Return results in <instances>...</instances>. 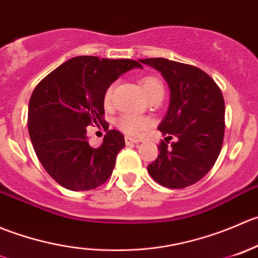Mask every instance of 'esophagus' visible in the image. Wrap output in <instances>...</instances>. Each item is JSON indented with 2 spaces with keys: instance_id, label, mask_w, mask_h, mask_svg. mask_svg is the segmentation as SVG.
I'll return each instance as SVG.
<instances>
[{
  "instance_id": "1",
  "label": "esophagus",
  "mask_w": 258,
  "mask_h": 258,
  "mask_svg": "<svg viewBox=\"0 0 258 258\" xmlns=\"http://www.w3.org/2000/svg\"><path fill=\"white\" fill-rule=\"evenodd\" d=\"M138 142H139V139H137V138H133V137H125V144H126V145L137 144Z\"/></svg>"
}]
</instances>
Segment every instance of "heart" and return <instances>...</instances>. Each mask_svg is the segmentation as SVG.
Masks as SVG:
<instances>
[{
  "instance_id": "heart-1",
  "label": "heart",
  "mask_w": 258,
  "mask_h": 258,
  "mask_svg": "<svg viewBox=\"0 0 258 258\" xmlns=\"http://www.w3.org/2000/svg\"><path fill=\"white\" fill-rule=\"evenodd\" d=\"M140 86H142L143 91L147 95L148 99L153 98L157 95H163V84L159 79L155 76H144L140 80ZM113 91L114 85H110L106 89L105 94H104V104L105 106H109L111 104V99H113ZM116 126L121 130V132L126 133V134H139L144 129H147L150 125V120L145 116L135 115V114H123L116 119Z\"/></svg>"
}]
</instances>
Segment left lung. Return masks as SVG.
Returning <instances> with one entry per match:
<instances>
[{
  "label": "left lung",
  "instance_id": "left-lung-1",
  "mask_svg": "<svg viewBox=\"0 0 258 258\" xmlns=\"http://www.w3.org/2000/svg\"><path fill=\"white\" fill-rule=\"evenodd\" d=\"M140 62L157 69L170 89L168 113L158 129L165 135L159 155L148 165L160 185L182 189L202 179L215 165L224 137L221 89L201 69L163 57Z\"/></svg>",
  "mask_w": 258,
  "mask_h": 258
}]
</instances>
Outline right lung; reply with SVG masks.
I'll list each match as a JSON object with an SVG mask.
<instances>
[{
  "label": "right lung",
  "instance_id": "add662e5",
  "mask_svg": "<svg viewBox=\"0 0 258 258\" xmlns=\"http://www.w3.org/2000/svg\"><path fill=\"white\" fill-rule=\"evenodd\" d=\"M142 68L129 58L73 57L42 79L30 98L29 134L40 163L70 190H90L109 179L124 135L109 130L99 148L89 145L86 126L103 124L104 94L121 74Z\"/></svg>",
  "mask_w": 258,
  "mask_h": 258
}]
</instances>
